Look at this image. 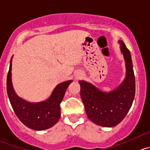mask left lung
I'll use <instances>...</instances> for the list:
<instances>
[{"label": "left lung", "instance_id": "left-lung-1", "mask_svg": "<svg viewBox=\"0 0 150 150\" xmlns=\"http://www.w3.org/2000/svg\"><path fill=\"white\" fill-rule=\"evenodd\" d=\"M121 51L126 64V78L117 88L103 92L92 84L80 81L81 97L88 119L97 125L114 127L122 121L128 113L136 93V81L131 54L122 41Z\"/></svg>", "mask_w": 150, "mask_h": 150}]
</instances>
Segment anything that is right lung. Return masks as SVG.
Returning a JSON list of instances; mask_svg holds the SVG:
<instances>
[{"instance_id": "1", "label": "right lung", "mask_w": 150, "mask_h": 150, "mask_svg": "<svg viewBox=\"0 0 150 150\" xmlns=\"http://www.w3.org/2000/svg\"><path fill=\"white\" fill-rule=\"evenodd\" d=\"M11 59L6 79L8 99L17 118L26 126L35 130L48 129L58 122L61 116L60 104L67 88L72 81L59 84L46 101L30 103L20 98L14 92L11 83Z\"/></svg>"}]
</instances>
